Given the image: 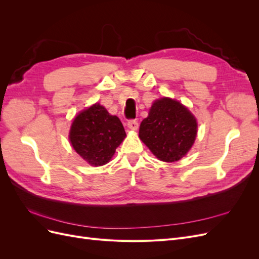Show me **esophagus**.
<instances>
[{
	"label": "esophagus",
	"mask_w": 259,
	"mask_h": 259,
	"mask_svg": "<svg viewBox=\"0 0 259 259\" xmlns=\"http://www.w3.org/2000/svg\"><path fill=\"white\" fill-rule=\"evenodd\" d=\"M127 127L132 131H137L138 128V122L136 120H130L127 122Z\"/></svg>",
	"instance_id": "34e87169"
}]
</instances>
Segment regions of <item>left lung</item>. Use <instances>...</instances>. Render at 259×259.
I'll return each mask as SVG.
<instances>
[{
    "label": "left lung",
    "instance_id": "obj_1",
    "mask_svg": "<svg viewBox=\"0 0 259 259\" xmlns=\"http://www.w3.org/2000/svg\"><path fill=\"white\" fill-rule=\"evenodd\" d=\"M197 120L179 101L155 100L139 127V137L161 161L175 162L190 150L197 136Z\"/></svg>",
    "mask_w": 259,
    "mask_h": 259
}]
</instances>
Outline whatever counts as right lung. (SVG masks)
Here are the masks:
<instances>
[{
    "instance_id": "obj_1",
    "label": "right lung",
    "mask_w": 259,
    "mask_h": 259,
    "mask_svg": "<svg viewBox=\"0 0 259 259\" xmlns=\"http://www.w3.org/2000/svg\"><path fill=\"white\" fill-rule=\"evenodd\" d=\"M126 136L120 119L99 104L79 113L72 122L69 139L74 150L91 165L108 163Z\"/></svg>"
}]
</instances>
